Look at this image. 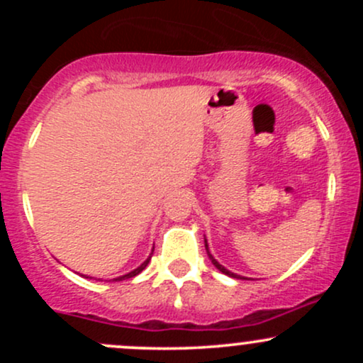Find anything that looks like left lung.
Instances as JSON below:
<instances>
[{
	"instance_id": "8db88e82",
	"label": "left lung",
	"mask_w": 363,
	"mask_h": 363,
	"mask_svg": "<svg viewBox=\"0 0 363 363\" xmlns=\"http://www.w3.org/2000/svg\"><path fill=\"white\" fill-rule=\"evenodd\" d=\"M206 252H208V244H206ZM208 256H210V259H211V262H213V266H215V268H216V269H220V272H222V273H225V274H228V277H232V278H240V280H244V278H242V277H239V274H235V273L228 272V269H225V268H223V266H222V264H220V262H218V261H216V259H215V257H213V256H211V254H210V252H208Z\"/></svg>"
}]
</instances>
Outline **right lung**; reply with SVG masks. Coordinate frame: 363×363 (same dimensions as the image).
Segmentation results:
<instances>
[{
    "label": "right lung",
    "mask_w": 363,
    "mask_h": 363,
    "mask_svg": "<svg viewBox=\"0 0 363 363\" xmlns=\"http://www.w3.org/2000/svg\"><path fill=\"white\" fill-rule=\"evenodd\" d=\"M152 254H153V252H152ZM152 254H150V257H148V259H147V261H145V262H143V264H141V266H138V268H136V269H135V272H131V273L124 274V277H119V278H116V280H128V278H133V277H136V274H138V273H141V272H143V269H145V268H147V266H148V262H150V259H152Z\"/></svg>",
    "instance_id": "1"
}]
</instances>
